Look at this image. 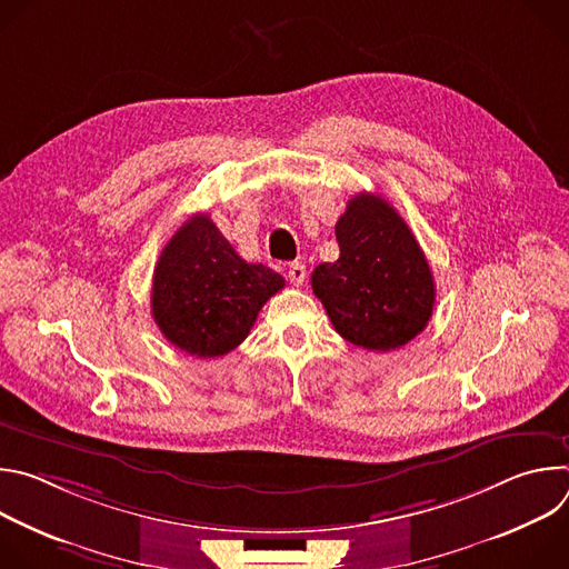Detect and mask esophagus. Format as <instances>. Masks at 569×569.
<instances>
[{
    "instance_id": "obj_1",
    "label": "esophagus",
    "mask_w": 569,
    "mask_h": 569,
    "mask_svg": "<svg viewBox=\"0 0 569 569\" xmlns=\"http://www.w3.org/2000/svg\"><path fill=\"white\" fill-rule=\"evenodd\" d=\"M303 279H306V268L301 263H290L288 266V281L299 288V286H303Z\"/></svg>"
}]
</instances>
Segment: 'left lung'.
Masks as SVG:
<instances>
[{
	"label": "left lung",
	"mask_w": 569,
	"mask_h": 569,
	"mask_svg": "<svg viewBox=\"0 0 569 569\" xmlns=\"http://www.w3.org/2000/svg\"><path fill=\"white\" fill-rule=\"evenodd\" d=\"M340 259L315 268L312 292L336 331L367 351H393L432 317L435 279L398 211L380 196L358 193L336 222Z\"/></svg>",
	"instance_id": "1"
}]
</instances>
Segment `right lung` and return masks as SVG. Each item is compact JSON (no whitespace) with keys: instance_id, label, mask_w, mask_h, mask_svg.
<instances>
[{"instance_id":"add662e5","label":"right lung","mask_w":569,"mask_h":569,"mask_svg":"<svg viewBox=\"0 0 569 569\" xmlns=\"http://www.w3.org/2000/svg\"><path fill=\"white\" fill-rule=\"evenodd\" d=\"M283 286L263 263L242 261L207 213H193L159 254L150 306L171 345L218 358L250 336L259 310Z\"/></svg>"}]
</instances>
